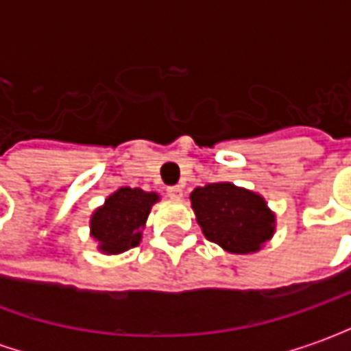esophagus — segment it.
<instances>
[{"label": "esophagus", "instance_id": "34e87169", "mask_svg": "<svg viewBox=\"0 0 351 351\" xmlns=\"http://www.w3.org/2000/svg\"><path fill=\"white\" fill-rule=\"evenodd\" d=\"M167 197L180 199L182 197V188L180 186H171V188H167Z\"/></svg>", "mask_w": 351, "mask_h": 351}]
</instances>
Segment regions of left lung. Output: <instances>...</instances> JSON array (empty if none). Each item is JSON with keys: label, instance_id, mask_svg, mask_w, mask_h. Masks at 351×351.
I'll list each match as a JSON object with an SVG mask.
<instances>
[{"label": "left lung", "instance_id": "obj_1", "mask_svg": "<svg viewBox=\"0 0 351 351\" xmlns=\"http://www.w3.org/2000/svg\"><path fill=\"white\" fill-rule=\"evenodd\" d=\"M190 199L203 235L226 252H258L274 235V213L256 191L214 182L195 188Z\"/></svg>", "mask_w": 351, "mask_h": 351}]
</instances>
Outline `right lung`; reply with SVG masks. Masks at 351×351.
<instances>
[{
    "mask_svg": "<svg viewBox=\"0 0 351 351\" xmlns=\"http://www.w3.org/2000/svg\"><path fill=\"white\" fill-rule=\"evenodd\" d=\"M160 195L141 188H120L95 208L90 220V233L99 243L103 254H122L141 243L150 208Z\"/></svg>",
    "mask_w": 351,
    "mask_h": 351,
    "instance_id": "1",
    "label": "right lung"
}]
</instances>
